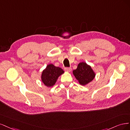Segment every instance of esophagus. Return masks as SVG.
Segmentation results:
<instances>
[{
    "mask_svg": "<svg viewBox=\"0 0 130 130\" xmlns=\"http://www.w3.org/2000/svg\"><path fill=\"white\" fill-rule=\"evenodd\" d=\"M71 70H72L71 68H65V71H67V72H70Z\"/></svg>",
    "mask_w": 130,
    "mask_h": 130,
    "instance_id": "1",
    "label": "esophagus"
}]
</instances>
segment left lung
<instances>
[{
    "instance_id": "obj_1",
    "label": "left lung",
    "mask_w": 130,
    "mask_h": 130,
    "mask_svg": "<svg viewBox=\"0 0 130 130\" xmlns=\"http://www.w3.org/2000/svg\"><path fill=\"white\" fill-rule=\"evenodd\" d=\"M73 74L82 85H85L92 81L95 76L91 67L85 62H80L77 69L73 71Z\"/></svg>"
}]
</instances>
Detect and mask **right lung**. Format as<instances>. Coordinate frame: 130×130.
Returning <instances> with one entry per match:
<instances>
[{
    "mask_svg": "<svg viewBox=\"0 0 130 130\" xmlns=\"http://www.w3.org/2000/svg\"><path fill=\"white\" fill-rule=\"evenodd\" d=\"M64 73V71L59 67H56L53 64L48 65L41 74V80L45 86H53L57 82L58 77Z\"/></svg>",
    "mask_w": 130,
    "mask_h": 130,
    "instance_id": "obj_1",
    "label": "right lung"
}]
</instances>
